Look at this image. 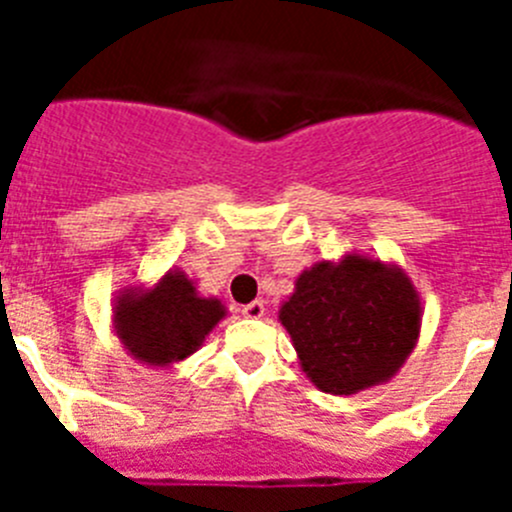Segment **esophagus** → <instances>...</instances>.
I'll list each match as a JSON object with an SVG mask.
<instances>
[{
	"label": "esophagus",
	"mask_w": 512,
	"mask_h": 512,
	"mask_svg": "<svg viewBox=\"0 0 512 512\" xmlns=\"http://www.w3.org/2000/svg\"><path fill=\"white\" fill-rule=\"evenodd\" d=\"M241 312H243V318L259 320V318H264L266 305H264V300H253V302H248V305H243Z\"/></svg>",
	"instance_id": "34e87169"
}]
</instances>
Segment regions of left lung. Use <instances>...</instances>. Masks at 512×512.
Returning a JSON list of instances; mask_svg holds the SVG:
<instances>
[{
    "label": "left lung",
    "instance_id": "left-lung-1",
    "mask_svg": "<svg viewBox=\"0 0 512 512\" xmlns=\"http://www.w3.org/2000/svg\"><path fill=\"white\" fill-rule=\"evenodd\" d=\"M305 377L328 395L387 384L418 346L423 305L405 269L348 251L295 279L279 307Z\"/></svg>",
    "mask_w": 512,
    "mask_h": 512
}]
</instances>
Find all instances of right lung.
<instances>
[{"mask_svg": "<svg viewBox=\"0 0 512 512\" xmlns=\"http://www.w3.org/2000/svg\"><path fill=\"white\" fill-rule=\"evenodd\" d=\"M225 315L223 300L200 295L194 279L169 269L153 284L122 289L112 305V330L130 359L169 369L197 354Z\"/></svg>", "mask_w": 512, "mask_h": 512, "instance_id": "add662e5", "label": "right lung"}]
</instances>
